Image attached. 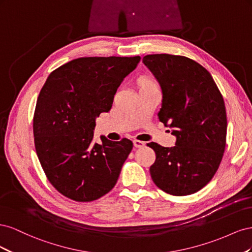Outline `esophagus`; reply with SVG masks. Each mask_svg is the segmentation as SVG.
Masks as SVG:
<instances>
[{
  "label": "esophagus",
  "instance_id": "obj_1",
  "mask_svg": "<svg viewBox=\"0 0 252 252\" xmlns=\"http://www.w3.org/2000/svg\"><path fill=\"white\" fill-rule=\"evenodd\" d=\"M133 145H134L135 148H141V147L144 146L145 143L142 142V141H139V140H134L133 141Z\"/></svg>",
  "mask_w": 252,
  "mask_h": 252
}]
</instances>
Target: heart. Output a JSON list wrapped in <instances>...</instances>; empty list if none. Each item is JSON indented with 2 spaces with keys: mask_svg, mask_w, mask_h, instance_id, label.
<instances>
[{
  "mask_svg": "<svg viewBox=\"0 0 252 252\" xmlns=\"http://www.w3.org/2000/svg\"><path fill=\"white\" fill-rule=\"evenodd\" d=\"M143 85H156V83L151 80H145L143 82Z\"/></svg>",
  "mask_w": 252,
  "mask_h": 252,
  "instance_id": "heart-1",
  "label": "heart"
}]
</instances>
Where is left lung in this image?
Instances as JSON below:
<instances>
[{"label":"left lung","instance_id":"8db88e82","mask_svg":"<svg viewBox=\"0 0 252 252\" xmlns=\"http://www.w3.org/2000/svg\"><path fill=\"white\" fill-rule=\"evenodd\" d=\"M143 63L162 88L158 119L177 136L174 147L147 144L157 157L151 179L166 193L192 194L208 184L222 161L227 134L223 95L211 74L191 59L161 53L145 56Z\"/></svg>","mask_w":252,"mask_h":252}]
</instances>
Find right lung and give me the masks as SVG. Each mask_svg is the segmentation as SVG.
<instances>
[{
    "mask_svg": "<svg viewBox=\"0 0 252 252\" xmlns=\"http://www.w3.org/2000/svg\"><path fill=\"white\" fill-rule=\"evenodd\" d=\"M138 57L79 58L53 70L37 97L33 136L37 158L50 184L77 202L108 193L133 144L101 136L94 142L95 119L111 109L122 81Z\"/></svg>",
    "mask_w": 252,
    "mask_h": 252,
    "instance_id": "1",
    "label": "right lung"
}]
</instances>
